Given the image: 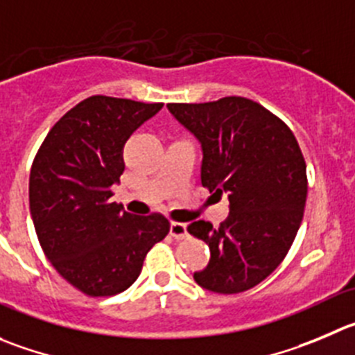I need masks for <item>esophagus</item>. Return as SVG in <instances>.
I'll use <instances>...</instances> for the list:
<instances>
[{"label": "esophagus", "mask_w": 355, "mask_h": 355, "mask_svg": "<svg viewBox=\"0 0 355 355\" xmlns=\"http://www.w3.org/2000/svg\"><path fill=\"white\" fill-rule=\"evenodd\" d=\"M171 235L178 241L181 239H187L188 237V228H187V223H178V221H172L171 223Z\"/></svg>", "instance_id": "34e87169"}]
</instances>
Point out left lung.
<instances>
[{"instance_id": "left-lung-1", "label": "left lung", "mask_w": 355, "mask_h": 355, "mask_svg": "<svg viewBox=\"0 0 355 355\" xmlns=\"http://www.w3.org/2000/svg\"><path fill=\"white\" fill-rule=\"evenodd\" d=\"M167 107L200 143L202 187L230 200L218 228L202 219L188 226L211 249L195 282L219 295L248 291L281 265L302 225L309 187L298 141L281 118L245 97Z\"/></svg>"}]
</instances>
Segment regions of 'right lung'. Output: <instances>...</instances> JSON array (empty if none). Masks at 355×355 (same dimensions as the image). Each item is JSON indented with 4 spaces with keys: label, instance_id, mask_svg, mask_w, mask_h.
I'll list each match as a JSON object with an SVG mask.
<instances>
[{
    "label": "right lung",
    "instance_id": "obj_1",
    "mask_svg": "<svg viewBox=\"0 0 355 355\" xmlns=\"http://www.w3.org/2000/svg\"><path fill=\"white\" fill-rule=\"evenodd\" d=\"M162 106L89 97L53 125L33 162L29 209L40 245L60 277L89 296L130 288L148 251L171 230L162 214H130L111 200L125 143Z\"/></svg>",
    "mask_w": 355,
    "mask_h": 355
}]
</instances>
